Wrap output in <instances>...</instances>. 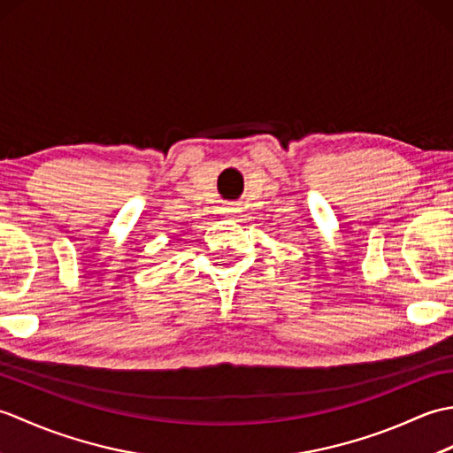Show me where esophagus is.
Here are the masks:
<instances>
[{"label": "esophagus", "mask_w": 453, "mask_h": 453, "mask_svg": "<svg viewBox=\"0 0 453 453\" xmlns=\"http://www.w3.org/2000/svg\"><path fill=\"white\" fill-rule=\"evenodd\" d=\"M227 211H229V214H235V211H239L237 208H227Z\"/></svg>", "instance_id": "34e87169"}]
</instances>
